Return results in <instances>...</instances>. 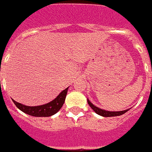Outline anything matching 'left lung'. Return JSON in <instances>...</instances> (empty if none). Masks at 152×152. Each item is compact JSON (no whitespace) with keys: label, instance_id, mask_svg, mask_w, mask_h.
I'll return each instance as SVG.
<instances>
[{"label":"left lung","instance_id":"1","mask_svg":"<svg viewBox=\"0 0 152 152\" xmlns=\"http://www.w3.org/2000/svg\"><path fill=\"white\" fill-rule=\"evenodd\" d=\"M87 102H88V104L90 105V107L92 109L94 110V111L96 113H97L99 115L102 116V117H116V116H121L124 113H125L126 112H127L131 108L129 109H127V110H121V111H108V110H103L101 108H99L97 107H96L95 105L92 104L91 102L89 100V99H87Z\"/></svg>","mask_w":152,"mask_h":152}]
</instances>
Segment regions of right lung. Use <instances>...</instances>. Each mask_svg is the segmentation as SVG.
I'll return each mask as SVG.
<instances>
[{
	"mask_svg": "<svg viewBox=\"0 0 152 152\" xmlns=\"http://www.w3.org/2000/svg\"><path fill=\"white\" fill-rule=\"evenodd\" d=\"M68 89L69 87H67L64 90H62L60 94L57 96L56 98H55L54 100L48 104H43V105L30 107V106H25L24 104L18 103L14 100H12L19 110H21V111L28 115L33 116V117H51L56 114L62 107L66 100Z\"/></svg>",
	"mask_w": 152,
	"mask_h": 152,
	"instance_id": "1",
	"label": "right lung"
}]
</instances>
